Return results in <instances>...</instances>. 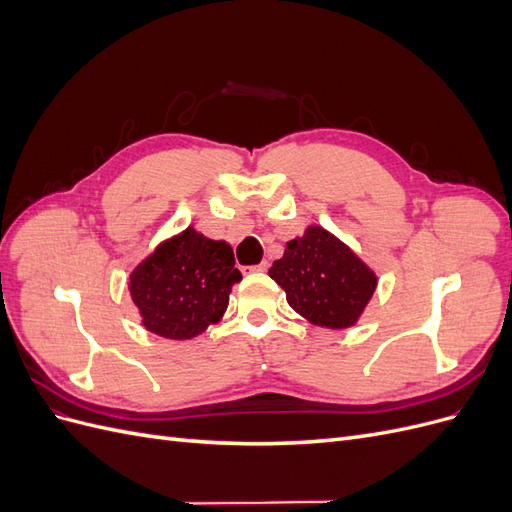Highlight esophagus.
<instances>
[{"instance_id":"1","label":"esophagus","mask_w":512,"mask_h":512,"mask_svg":"<svg viewBox=\"0 0 512 512\" xmlns=\"http://www.w3.org/2000/svg\"><path fill=\"white\" fill-rule=\"evenodd\" d=\"M267 269H269V262L267 260H262L260 265H254V267H241L243 273H262V271H267Z\"/></svg>"}]
</instances>
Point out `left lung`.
<instances>
[{
    "label": "left lung",
    "instance_id": "left-lung-1",
    "mask_svg": "<svg viewBox=\"0 0 512 512\" xmlns=\"http://www.w3.org/2000/svg\"><path fill=\"white\" fill-rule=\"evenodd\" d=\"M269 275L305 320L327 329H348L361 318L378 277L350 247L322 226L286 243Z\"/></svg>",
    "mask_w": 512,
    "mask_h": 512
}]
</instances>
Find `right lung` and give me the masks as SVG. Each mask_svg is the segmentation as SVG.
<instances>
[{
	"label": "right lung",
	"instance_id": "right-lung-1",
	"mask_svg": "<svg viewBox=\"0 0 512 512\" xmlns=\"http://www.w3.org/2000/svg\"><path fill=\"white\" fill-rule=\"evenodd\" d=\"M241 271L226 241L188 226L162 241L130 273V297L143 327L166 339H192L218 322Z\"/></svg>",
	"mask_w": 512,
	"mask_h": 512
}]
</instances>
